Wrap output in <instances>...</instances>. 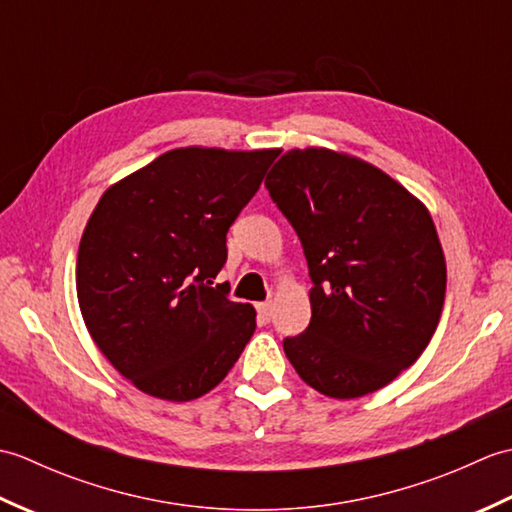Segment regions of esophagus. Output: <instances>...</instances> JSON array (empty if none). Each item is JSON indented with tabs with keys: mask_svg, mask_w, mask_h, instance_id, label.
<instances>
[{
	"mask_svg": "<svg viewBox=\"0 0 512 512\" xmlns=\"http://www.w3.org/2000/svg\"><path fill=\"white\" fill-rule=\"evenodd\" d=\"M273 301H264V303H257V314H259V321L262 323H268L270 319H273Z\"/></svg>",
	"mask_w": 512,
	"mask_h": 512,
	"instance_id": "obj_1",
	"label": "esophagus"
}]
</instances>
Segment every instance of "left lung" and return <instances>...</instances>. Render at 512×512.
I'll use <instances>...</instances> for the list:
<instances>
[{
    "mask_svg": "<svg viewBox=\"0 0 512 512\" xmlns=\"http://www.w3.org/2000/svg\"><path fill=\"white\" fill-rule=\"evenodd\" d=\"M266 189L310 268L312 319L284 341L303 383L350 400L389 385L438 328L447 262L416 195L369 162L325 147L290 149Z\"/></svg>",
    "mask_w": 512,
    "mask_h": 512,
    "instance_id": "left-lung-1",
    "label": "left lung"
}]
</instances>
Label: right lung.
Here are the masks:
<instances>
[{"label":"right lung","mask_w":512,"mask_h":512,"mask_svg":"<svg viewBox=\"0 0 512 512\" xmlns=\"http://www.w3.org/2000/svg\"><path fill=\"white\" fill-rule=\"evenodd\" d=\"M277 149L180 147L107 189L76 257L94 343L145 394L187 402L220 385L255 332V308L213 279L226 233Z\"/></svg>","instance_id":"right-lung-1"}]
</instances>
